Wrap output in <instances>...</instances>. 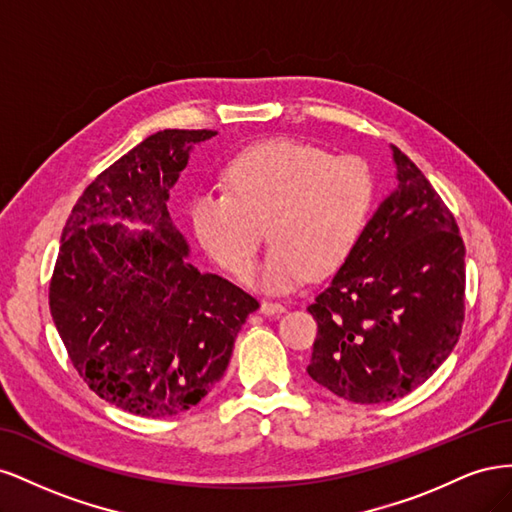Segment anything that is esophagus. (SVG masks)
<instances>
[{
	"instance_id": "34e87169",
	"label": "esophagus",
	"mask_w": 512,
	"mask_h": 512,
	"mask_svg": "<svg viewBox=\"0 0 512 512\" xmlns=\"http://www.w3.org/2000/svg\"><path fill=\"white\" fill-rule=\"evenodd\" d=\"M286 312V305L284 303H277V301H262L260 305V314L271 316V314H282Z\"/></svg>"
}]
</instances>
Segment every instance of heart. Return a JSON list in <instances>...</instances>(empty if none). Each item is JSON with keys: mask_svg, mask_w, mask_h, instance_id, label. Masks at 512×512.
<instances>
[{"mask_svg": "<svg viewBox=\"0 0 512 512\" xmlns=\"http://www.w3.org/2000/svg\"><path fill=\"white\" fill-rule=\"evenodd\" d=\"M226 192H200L190 207L203 250L247 277L262 243H273L260 284L288 292L309 275L342 269L359 247L376 200L374 173L356 156L275 138L243 149L224 170Z\"/></svg>", "mask_w": 512, "mask_h": 512, "instance_id": "1", "label": "heart"}]
</instances>
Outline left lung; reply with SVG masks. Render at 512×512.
Instances as JSON below:
<instances>
[{
    "label": "left lung",
    "instance_id": "left-lung-1",
    "mask_svg": "<svg viewBox=\"0 0 512 512\" xmlns=\"http://www.w3.org/2000/svg\"><path fill=\"white\" fill-rule=\"evenodd\" d=\"M397 190L307 312V374L354 404L408 395L453 352L466 318V245L455 215L393 145Z\"/></svg>",
    "mask_w": 512,
    "mask_h": 512
}]
</instances>
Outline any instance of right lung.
Instances as JSON below:
<instances>
[{"mask_svg":"<svg viewBox=\"0 0 512 512\" xmlns=\"http://www.w3.org/2000/svg\"><path fill=\"white\" fill-rule=\"evenodd\" d=\"M215 130L147 136L91 181L61 232L49 307L83 382L121 410L162 418L190 410L228 367L260 303L200 273L168 213L194 143ZM113 217L153 228L134 238Z\"/></svg>","mask_w":512,"mask_h":512,"instance_id":"add662e5","label":"right lung"}]
</instances>
